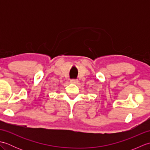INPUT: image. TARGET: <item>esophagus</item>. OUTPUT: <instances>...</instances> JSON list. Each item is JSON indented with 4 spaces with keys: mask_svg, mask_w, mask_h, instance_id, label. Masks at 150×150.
Returning a JSON list of instances; mask_svg holds the SVG:
<instances>
[{
    "mask_svg": "<svg viewBox=\"0 0 150 150\" xmlns=\"http://www.w3.org/2000/svg\"><path fill=\"white\" fill-rule=\"evenodd\" d=\"M70 82H71V83L75 84H77L79 83V81L77 80V79H72Z\"/></svg>",
    "mask_w": 150,
    "mask_h": 150,
    "instance_id": "34e87169",
    "label": "esophagus"
}]
</instances>
